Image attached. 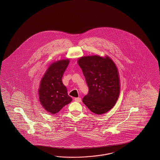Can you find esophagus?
Masks as SVG:
<instances>
[{"label": "esophagus", "instance_id": "esophagus-1", "mask_svg": "<svg viewBox=\"0 0 160 160\" xmlns=\"http://www.w3.org/2000/svg\"><path fill=\"white\" fill-rule=\"evenodd\" d=\"M74 101H75V102H81V98H79V97L75 98H74Z\"/></svg>", "mask_w": 160, "mask_h": 160}]
</instances>
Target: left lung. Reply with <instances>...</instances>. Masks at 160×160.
Instances as JSON below:
<instances>
[{
  "mask_svg": "<svg viewBox=\"0 0 160 160\" xmlns=\"http://www.w3.org/2000/svg\"><path fill=\"white\" fill-rule=\"evenodd\" d=\"M78 62L88 88L83 102L97 114L108 112L116 104L120 92L116 65L109 57L97 55L83 57Z\"/></svg>",
  "mask_w": 160,
  "mask_h": 160,
  "instance_id": "1",
  "label": "left lung"
}]
</instances>
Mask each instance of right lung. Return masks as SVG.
I'll use <instances>...</instances> for the list:
<instances>
[{
	"label": "right lung",
	"instance_id": "right-lung-1",
	"mask_svg": "<svg viewBox=\"0 0 160 160\" xmlns=\"http://www.w3.org/2000/svg\"><path fill=\"white\" fill-rule=\"evenodd\" d=\"M69 63L68 59L52 63L41 80L39 89L41 105L48 112L54 114L72 102L62 78Z\"/></svg>",
	"mask_w": 160,
	"mask_h": 160
}]
</instances>
